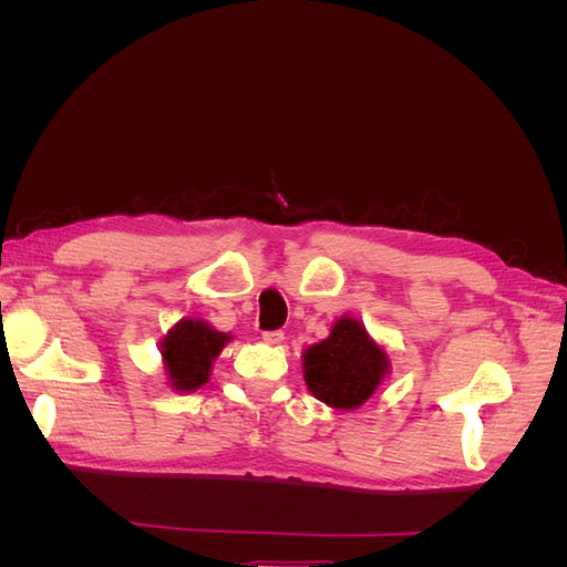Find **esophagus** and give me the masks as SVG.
Instances as JSON below:
<instances>
[{
	"instance_id": "1",
	"label": "esophagus",
	"mask_w": 567,
	"mask_h": 567,
	"mask_svg": "<svg viewBox=\"0 0 567 567\" xmlns=\"http://www.w3.org/2000/svg\"><path fill=\"white\" fill-rule=\"evenodd\" d=\"M284 331H265L262 333V340L267 342V346H279V342H284Z\"/></svg>"
}]
</instances>
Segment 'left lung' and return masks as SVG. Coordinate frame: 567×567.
<instances>
[{
	"label": "left lung",
	"instance_id": "8db88e82",
	"mask_svg": "<svg viewBox=\"0 0 567 567\" xmlns=\"http://www.w3.org/2000/svg\"><path fill=\"white\" fill-rule=\"evenodd\" d=\"M307 390L331 409L352 411L369 402L390 375V354L367 326L342 315L329 338L302 352Z\"/></svg>",
	"mask_w": 567,
	"mask_h": 567
}]
</instances>
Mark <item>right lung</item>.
<instances>
[{"label":"right lung","mask_w":567,"mask_h":567,"mask_svg":"<svg viewBox=\"0 0 567 567\" xmlns=\"http://www.w3.org/2000/svg\"><path fill=\"white\" fill-rule=\"evenodd\" d=\"M231 333H221L205 319H179L158 342L167 385L175 392H194L210 381L215 359Z\"/></svg>","instance_id":"1"}]
</instances>
